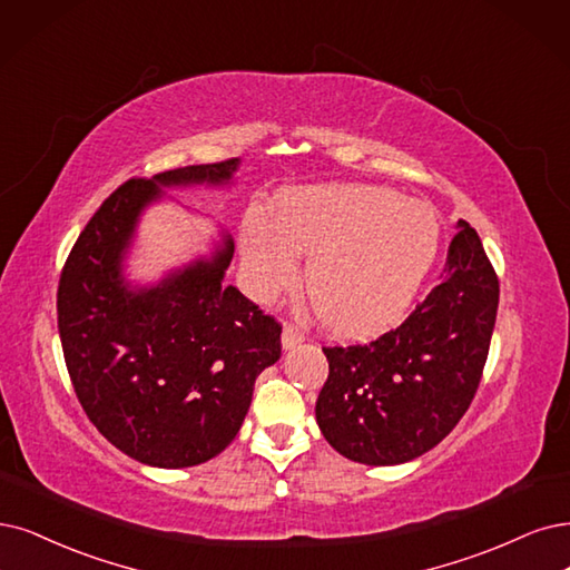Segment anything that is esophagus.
Wrapping results in <instances>:
<instances>
[{
  "label": "esophagus",
  "mask_w": 570,
  "mask_h": 570,
  "mask_svg": "<svg viewBox=\"0 0 570 570\" xmlns=\"http://www.w3.org/2000/svg\"><path fill=\"white\" fill-rule=\"evenodd\" d=\"M303 341H305V333L298 326H293V324L284 326V331H282V345H284V350L298 347Z\"/></svg>",
  "instance_id": "esophagus-1"
}]
</instances>
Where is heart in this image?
<instances>
[{"mask_svg": "<svg viewBox=\"0 0 570 570\" xmlns=\"http://www.w3.org/2000/svg\"><path fill=\"white\" fill-rule=\"evenodd\" d=\"M439 248L434 210L381 185H322L279 197L272 223L250 218L242 265L253 296L269 301L305 286L322 326L368 338L394 326L428 277Z\"/></svg>", "mask_w": 570, "mask_h": 570, "instance_id": "obj_1", "label": "heart"}]
</instances>
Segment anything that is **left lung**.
<instances>
[{
    "label": "left lung",
    "instance_id": "obj_1",
    "mask_svg": "<svg viewBox=\"0 0 570 570\" xmlns=\"http://www.w3.org/2000/svg\"><path fill=\"white\" fill-rule=\"evenodd\" d=\"M498 274L476 229L458 220L430 296L368 345L324 347L317 423L362 465H402L434 449L476 394L498 314Z\"/></svg>",
    "mask_w": 570,
    "mask_h": 570
}]
</instances>
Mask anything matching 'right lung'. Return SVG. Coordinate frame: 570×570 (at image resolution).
<instances>
[{
	"instance_id": "right-lung-1",
	"label": "right lung",
	"mask_w": 570,
	"mask_h": 570,
	"mask_svg": "<svg viewBox=\"0 0 570 570\" xmlns=\"http://www.w3.org/2000/svg\"><path fill=\"white\" fill-rule=\"evenodd\" d=\"M239 159L131 178L81 229L58 282V333L81 409L142 465L178 470L237 436L256 377L282 356V326L225 286L235 242L134 288L124 256L161 187L227 185Z\"/></svg>"
}]
</instances>
